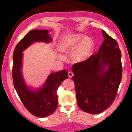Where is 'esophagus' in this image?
I'll use <instances>...</instances> for the list:
<instances>
[{"label": "esophagus", "mask_w": 132, "mask_h": 132, "mask_svg": "<svg viewBox=\"0 0 132 132\" xmlns=\"http://www.w3.org/2000/svg\"><path fill=\"white\" fill-rule=\"evenodd\" d=\"M68 75H69V78H72V77L74 75V74L72 73V72L69 71V72H68Z\"/></svg>", "instance_id": "1"}]
</instances>
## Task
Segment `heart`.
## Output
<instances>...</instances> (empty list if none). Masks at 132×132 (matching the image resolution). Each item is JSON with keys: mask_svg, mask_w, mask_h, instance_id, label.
Masks as SVG:
<instances>
[{"mask_svg": "<svg viewBox=\"0 0 132 132\" xmlns=\"http://www.w3.org/2000/svg\"><path fill=\"white\" fill-rule=\"evenodd\" d=\"M93 40L86 38L82 34L70 35L63 39L61 44V50L63 52H72L76 48L74 58L78 62L84 61L90 57L94 52Z\"/></svg>", "mask_w": 132, "mask_h": 132, "instance_id": "b5f03b06", "label": "heart"}]
</instances>
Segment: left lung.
<instances>
[{
  "label": "left lung",
  "instance_id": "1",
  "mask_svg": "<svg viewBox=\"0 0 132 132\" xmlns=\"http://www.w3.org/2000/svg\"><path fill=\"white\" fill-rule=\"evenodd\" d=\"M104 41L97 54L74 64L72 71L78 105L91 114L102 112L115 99L121 80V53L117 42L102 30ZM106 66L107 70H105Z\"/></svg>",
  "mask_w": 132,
  "mask_h": 132
}]
</instances>
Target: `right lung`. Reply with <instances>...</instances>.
I'll return each mask as SVG.
<instances>
[{"mask_svg":"<svg viewBox=\"0 0 132 132\" xmlns=\"http://www.w3.org/2000/svg\"><path fill=\"white\" fill-rule=\"evenodd\" d=\"M48 30H30L17 44L13 53L12 78L14 87L21 102L30 113L45 117L54 112L58 106L57 91L63 81L68 78L66 70L49 75L42 88L32 91L28 87L22 77L23 52L34 42L49 43L52 37Z\"/></svg>","mask_w":132,"mask_h":132,"instance_id":"1","label":"right lung"}]
</instances>
